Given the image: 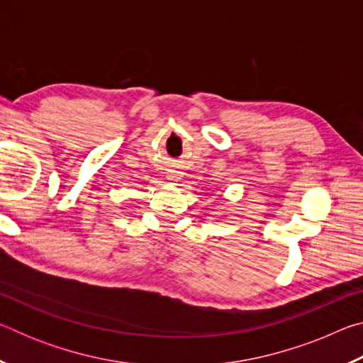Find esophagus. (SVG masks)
<instances>
[{
	"instance_id": "obj_1",
	"label": "esophagus",
	"mask_w": 363,
	"mask_h": 363,
	"mask_svg": "<svg viewBox=\"0 0 363 363\" xmlns=\"http://www.w3.org/2000/svg\"><path fill=\"white\" fill-rule=\"evenodd\" d=\"M168 179L169 181H179L181 179V173H179V171H169Z\"/></svg>"
}]
</instances>
